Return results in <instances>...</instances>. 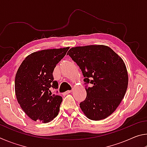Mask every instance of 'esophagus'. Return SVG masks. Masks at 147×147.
<instances>
[{"instance_id": "34e87169", "label": "esophagus", "mask_w": 147, "mask_h": 147, "mask_svg": "<svg viewBox=\"0 0 147 147\" xmlns=\"http://www.w3.org/2000/svg\"><path fill=\"white\" fill-rule=\"evenodd\" d=\"M71 92H72V90H69V91H67L66 92H65L64 93V94H69V93H70Z\"/></svg>"}]
</instances>
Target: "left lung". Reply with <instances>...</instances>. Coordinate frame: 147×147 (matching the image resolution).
<instances>
[{"label":"left lung","instance_id":"obj_1","mask_svg":"<svg viewBox=\"0 0 147 147\" xmlns=\"http://www.w3.org/2000/svg\"><path fill=\"white\" fill-rule=\"evenodd\" d=\"M68 54L81 69L87 96L80 107L89 119L99 121L114 112L128 87L127 70L123 59L104 45L71 48ZM91 83V87L88 84Z\"/></svg>","mask_w":147,"mask_h":147}]
</instances>
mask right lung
Segmentation results:
<instances>
[{
    "mask_svg": "<svg viewBox=\"0 0 147 147\" xmlns=\"http://www.w3.org/2000/svg\"><path fill=\"white\" fill-rule=\"evenodd\" d=\"M69 49L66 47L36 52L27 56L19 67L15 80L16 97L32 120L47 123L58 115L62 97L52 94L51 91V88H58L53 72Z\"/></svg>",
    "mask_w": 147,
    "mask_h": 147,
    "instance_id": "right-lung-1",
    "label": "right lung"
}]
</instances>
